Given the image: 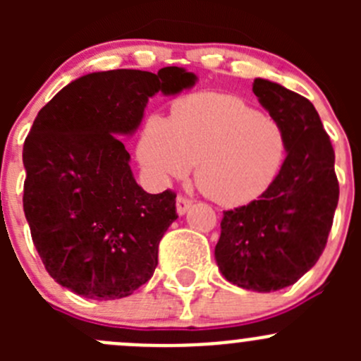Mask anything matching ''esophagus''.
I'll return each instance as SVG.
<instances>
[{"label":"esophagus","mask_w":361,"mask_h":361,"mask_svg":"<svg viewBox=\"0 0 361 361\" xmlns=\"http://www.w3.org/2000/svg\"><path fill=\"white\" fill-rule=\"evenodd\" d=\"M192 199H188V197H185V195H178V199H176V211H178V214H185L187 213L188 209H190L192 207Z\"/></svg>","instance_id":"esophagus-1"}]
</instances>
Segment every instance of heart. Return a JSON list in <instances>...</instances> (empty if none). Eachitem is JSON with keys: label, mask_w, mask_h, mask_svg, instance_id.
I'll return each instance as SVG.
<instances>
[{"label": "heart", "mask_w": 361, "mask_h": 361, "mask_svg": "<svg viewBox=\"0 0 361 361\" xmlns=\"http://www.w3.org/2000/svg\"><path fill=\"white\" fill-rule=\"evenodd\" d=\"M281 126L245 99L194 94L173 104L169 118L152 116L137 141V159L157 185L195 169V183L221 206H245L269 190L286 159Z\"/></svg>", "instance_id": "b5f03b06"}]
</instances>
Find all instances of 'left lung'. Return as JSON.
I'll list each match as a JSON object with an SVG mask.
<instances>
[{
	"label": "left lung",
	"mask_w": 361,
	"mask_h": 361,
	"mask_svg": "<svg viewBox=\"0 0 361 361\" xmlns=\"http://www.w3.org/2000/svg\"><path fill=\"white\" fill-rule=\"evenodd\" d=\"M253 92L281 126L288 150L264 195L224 211L214 258L232 285L265 293L297 283L322 257L338 181L332 143L311 101L264 78L255 80Z\"/></svg>",
	"instance_id": "obj_1"
}]
</instances>
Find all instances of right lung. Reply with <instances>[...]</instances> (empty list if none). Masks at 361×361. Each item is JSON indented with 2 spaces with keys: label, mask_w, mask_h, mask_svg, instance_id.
<instances>
[{
  "label": "right lung",
  "mask_w": 361,
  "mask_h": 361,
  "mask_svg": "<svg viewBox=\"0 0 361 361\" xmlns=\"http://www.w3.org/2000/svg\"><path fill=\"white\" fill-rule=\"evenodd\" d=\"M195 82L178 66L89 73L39 110L24 141L23 202L35 248L61 286L113 300L154 276L176 194H147L118 136L140 127L152 96Z\"/></svg>",
  "instance_id": "obj_1"
}]
</instances>
